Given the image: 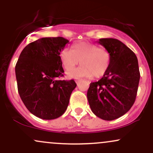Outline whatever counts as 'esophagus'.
Wrapping results in <instances>:
<instances>
[{
	"mask_svg": "<svg viewBox=\"0 0 153 153\" xmlns=\"http://www.w3.org/2000/svg\"><path fill=\"white\" fill-rule=\"evenodd\" d=\"M80 81H81V80H77L76 81H75V82H76V83H77V84H78L79 82H80Z\"/></svg>",
	"mask_w": 153,
	"mask_h": 153,
	"instance_id": "34e87169",
	"label": "esophagus"
}]
</instances>
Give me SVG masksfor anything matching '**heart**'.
I'll list each match as a JSON object with an SVG mask.
<instances>
[{"mask_svg":"<svg viewBox=\"0 0 153 153\" xmlns=\"http://www.w3.org/2000/svg\"><path fill=\"white\" fill-rule=\"evenodd\" d=\"M59 59L66 71L73 69L80 60L81 65L68 72V76L74 78L101 77L108 71L111 62L108 51L85 42L74 43L72 45V50L63 48L59 52Z\"/></svg>","mask_w":153,"mask_h":153,"instance_id":"obj_1","label":"heart"}]
</instances>
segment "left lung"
<instances>
[{
	"mask_svg": "<svg viewBox=\"0 0 153 153\" xmlns=\"http://www.w3.org/2000/svg\"><path fill=\"white\" fill-rule=\"evenodd\" d=\"M98 42L109 52L111 62L103 78L91 82L87 98L96 117L111 121L125 114L134 104L140 78L138 60L118 39H100Z\"/></svg>",
	"mask_w": 153,
	"mask_h": 153,
	"instance_id": "1",
	"label": "left lung"
}]
</instances>
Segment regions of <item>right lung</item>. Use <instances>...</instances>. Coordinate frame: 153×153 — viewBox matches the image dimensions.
I'll return each instance as SVG.
<instances>
[{
    "label": "right lung",
    "instance_id": "add662e5",
    "mask_svg": "<svg viewBox=\"0 0 153 153\" xmlns=\"http://www.w3.org/2000/svg\"><path fill=\"white\" fill-rule=\"evenodd\" d=\"M68 42L61 36L36 40L24 47L16 65L19 96L39 118L50 120L62 116L77 85L74 80H58L64 73L59 52Z\"/></svg>",
    "mask_w": 153,
    "mask_h": 153
}]
</instances>
